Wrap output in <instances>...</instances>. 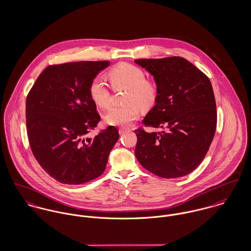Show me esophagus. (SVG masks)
<instances>
[{
  "instance_id": "1",
  "label": "esophagus",
  "mask_w": 251,
  "mask_h": 251,
  "mask_svg": "<svg viewBox=\"0 0 251 251\" xmlns=\"http://www.w3.org/2000/svg\"><path fill=\"white\" fill-rule=\"evenodd\" d=\"M129 129L128 128H126V127H120L119 128V133L120 134H123V133H125V132H126V131H128Z\"/></svg>"
}]
</instances>
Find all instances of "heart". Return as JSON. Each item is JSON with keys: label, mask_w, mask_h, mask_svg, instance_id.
Segmentation results:
<instances>
[{"label": "heart", "mask_w": 251, "mask_h": 251, "mask_svg": "<svg viewBox=\"0 0 251 251\" xmlns=\"http://www.w3.org/2000/svg\"><path fill=\"white\" fill-rule=\"evenodd\" d=\"M113 87H125L127 93L124 99L126 104L112 107L104 116L108 125L124 126L138 119L140 106L143 110L152 107L157 100L156 86L146 80L145 72L138 67L122 63L108 72ZM92 100L98 107L107 109L110 106V90L106 82L96 77L89 88Z\"/></svg>", "instance_id": "1"}]
</instances>
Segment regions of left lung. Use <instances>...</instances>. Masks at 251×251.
I'll use <instances>...</instances> for the list:
<instances>
[{
  "label": "left lung",
  "instance_id": "left-lung-1",
  "mask_svg": "<svg viewBox=\"0 0 251 251\" xmlns=\"http://www.w3.org/2000/svg\"><path fill=\"white\" fill-rule=\"evenodd\" d=\"M134 62L153 76L157 89L155 105L142 123L161 130H134L136 158L158 177L185 176L200 165L215 136L216 104L211 81L181 57Z\"/></svg>",
  "mask_w": 251,
  "mask_h": 251
}]
</instances>
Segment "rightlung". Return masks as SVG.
<instances>
[{"label":"right lung","mask_w":251,"mask_h":251,"mask_svg":"<svg viewBox=\"0 0 251 251\" xmlns=\"http://www.w3.org/2000/svg\"><path fill=\"white\" fill-rule=\"evenodd\" d=\"M108 61L49 66L39 74L26 100V125L34 156L53 179L81 184L100 177L119 139L115 126L94 138L100 121L89 88Z\"/></svg>","instance_id":"add662e5"}]
</instances>
